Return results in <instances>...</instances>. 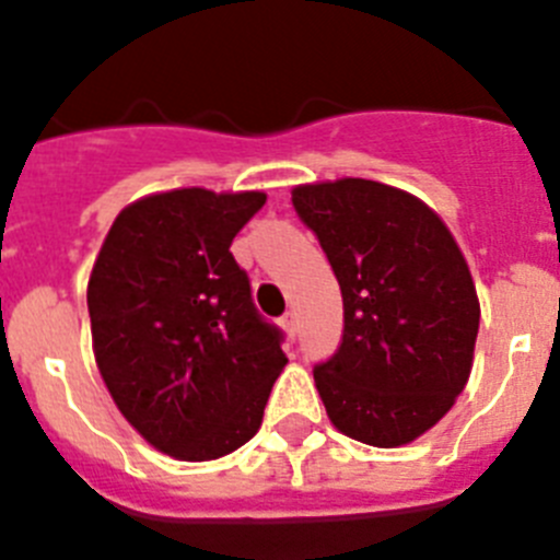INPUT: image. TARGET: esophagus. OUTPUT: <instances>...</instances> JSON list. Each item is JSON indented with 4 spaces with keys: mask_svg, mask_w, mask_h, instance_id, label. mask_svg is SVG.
Segmentation results:
<instances>
[{
    "mask_svg": "<svg viewBox=\"0 0 560 560\" xmlns=\"http://www.w3.org/2000/svg\"><path fill=\"white\" fill-rule=\"evenodd\" d=\"M280 325H283L285 336H289V339H294V336H296V316L291 314V311L283 316V319H280Z\"/></svg>",
    "mask_w": 560,
    "mask_h": 560,
    "instance_id": "34e87169",
    "label": "esophagus"
}]
</instances>
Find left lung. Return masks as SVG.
I'll list each match as a JSON object with an SVG mask.
<instances>
[{
	"label": "left lung",
	"mask_w": 560,
	"mask_h": 560,
	"mask_svg": "<svg viewBox=\"0 0 560 560\" xmlns=\"http://www.w3.org/2000/svg\"><path fill=\"white\" fill-rule=\"evenodd\" d=\"M294 210L316 232L345 303V334L314 368L341 434L407 446L468 384L479 300L457 241L429 205L373 179L296 185Z\"/></svg>",
	"instance_id": "8db88e82"
}]
</instances>
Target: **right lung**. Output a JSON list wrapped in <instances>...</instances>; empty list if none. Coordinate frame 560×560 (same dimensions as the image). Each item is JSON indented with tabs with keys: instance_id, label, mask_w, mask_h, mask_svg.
<instances>
[{
	"instance_id": "obj_1",
	"label": "right lung",
	"mask_w": 560,
	"mask_h": 560,
	"mask_svg": "<svg viewBox=\"0 0 560 560\" xmlns=\"http://www.w3.org/2000/svg\"><path fill=\"white\" fill-rule=\"evenodd\" d=\"M266 192L205 187L122 207L89 275L92 350L122 418L156 452L207 463L255 438L285 368L230 246Z\"/></svg>"
}]
</instances>
